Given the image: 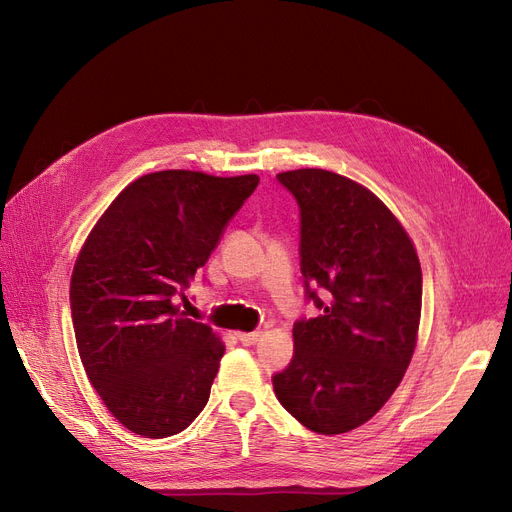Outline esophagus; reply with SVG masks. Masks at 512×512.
<instances>
[{"label":"esophagus","instance_id":"1","mask_svg":"<svg viewBox=\"0 0 512 512\" xmlns=\"http://www.w3.org/2000/svg\"><path fill=\"white\" fill-rule=\"evenodd\" d=\"M259 332H236V338L245 344V346H251V344H257L259 342Z\"/></svg>","mask_w":512,"mask_h":512}]
</instances>
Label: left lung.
<instances>
[{"label": "left lung", "instance_id": "left-lung-1", "mask_svg": "<svg viewBox=\"0 0 512 512\" xmlns=\"http://www.w3.org/2000/svg\"><path fill=\"white\" fill-rule=\"evenodd\" d=\"M278 180L301 207V272L324 315L294 324V357L274 375V392L311 432L346 434L386 405L413 359L419 257L405 226L367 186L319 168ZM309 283L327 290L328 306Z\"/></svg>", "mask_w": 512, "mask_h": 512}]
</instances>
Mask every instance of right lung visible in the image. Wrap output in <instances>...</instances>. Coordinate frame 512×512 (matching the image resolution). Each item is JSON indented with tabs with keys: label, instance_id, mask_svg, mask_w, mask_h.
<instances>
[{
	"label": "right lung",
	"instance_id": "obj_1",
	"mask_svg": "<svg viewBox=\"0 0 512 512\" xmlns=\"http://www.w3.org/2000/svg\"><path fill=\"white\" fill-rule=\"evenodd\" d=\"M257 184V174H145L101 213L80 249L70 278L78 355L107 411L132 434L174 436L207 405L226 346L176 299Z\"/></svg>",
	"mask_w": 512,
	"mask_h": 512
}]
</instances>
